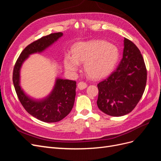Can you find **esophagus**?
I'll use <instances>...</instances> for the list:
<instances>
[{
  "instance_id": "34e87169",
  "label": "esophagus",
  "mask_w": 161,
  "mask_h": 161,
  "mask_svg": "<svg viewBox=\"0 0 161 161\" xmlns=\"http://www.w3.org/2000/svg\"><path fill=\"white\" fill-rule=\"evenodd\" d=\"M86 87H87L86 83L84 81H80L78 83V84H77V87H78L80 90H84L85 88H86Z\"/></svg>"
}]
</instances>
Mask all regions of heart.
Listing matches in <instances>:
<instances>
[{
	"label": "heart",
	"mask_w": 161,
	"mask_h": 161,
	"mask_svg": "<svg viewBox=\"0 0 161 161\" xmlns=\"http://www.w3.org/2000/svg\"><path fill=\"white\" fill-rule=\"evenodd\" d=\"M72 53L65 56L66 69L76 71L79 63L85 64L87 75L96 80L102 79L110 74L118 59L116 46L99 40L77 43L74 46Z\"/></svg>",
	"instance_id": "1"
}]
</instances>
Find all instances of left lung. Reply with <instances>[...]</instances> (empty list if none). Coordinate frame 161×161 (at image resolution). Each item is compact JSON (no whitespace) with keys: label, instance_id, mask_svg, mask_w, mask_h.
I'll return each mask as SVG.
<instances>
[{"label":"left lung","instance_id":"1","mask_svg":"<svg viewBox=\"0 0 161 161\" xmlns=\"http://www.w3.org/2000/svg\"><path fill=\"white\" fill-rule=\"evenodd\" d=\"M123 57L114 71L97 84V104L112 116L132 112L145 90L147 71L142 55L136 45L124 38Z\"/></svg>","mask_w":161,"mask_h":161}]
</instances>
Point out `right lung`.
Segmentation results:
<instances>
[{
	"mask_svg": "<svg viewBox=\"0 0 161 161\" xmlns=\"http://www.w3.org/2000/svg\"><path fill=\"white\" fill-rule=\"evenodd\" d=\"M62 35L61 32L51 33L27 45L20 54L13 69V81L20 102L31 115L45 122H59L69 114L75 102L76 81L57 79L53 91L47 97L35 100L26 95L20 86V69L29 55L42 52Z\"/></svg>",
	"mask_w": 161,
	"mask_h": 161,
	"instance_id": "1",
	"label": "right lung"
}]
</instances>
